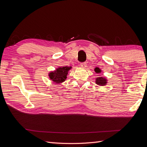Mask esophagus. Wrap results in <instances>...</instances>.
<instances>
[{
    "label": "esophagus",
    "instance_id": "obj_1",
    "mask_svg": "<svg viewBox=\"0 0 147 147\" xmlns=\"http://www.w3.org/2000/svg\"><path fill=\"white\" fill-rule=\"evenodd\" d=\"M80 66L84 68V67H86L87 64H86V63H81L80 64Z\"/></svg>",
    "mask_w": 147,
    "mask_h": 147
}]
</instances>
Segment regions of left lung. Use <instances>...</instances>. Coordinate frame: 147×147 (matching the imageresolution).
<instances>
[{
  "label": "left lung",
  "instance_id": "obj_1",
  "mask_svg": "<svg viewBox=\"0 0 147 147\" xmlns=\"http://www.w3.org/2000/svg\"><path fill=\"white\" fill-rule=\"evenodd\" d=\"M94 70H95V72H96V73H100V70L99 68L96 67ZM106 82H107L106 79H105V78H102V77H98V78H96V83H97V84H99V85H101V86L105 85V84L106 83H107Z\"/></svg>",
  "mask_w": 147,
  "mask_h": 147
}]
</instances>
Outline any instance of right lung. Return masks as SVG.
Listing matches in <instances>:
<instances>
[{
    "instance_id": "obj_1",
    "label": "right lung",
    "mask_w": 147,
    "mask_h": 147,
    "mask_svg": "<svg viewBox=\"0 0 147 147\" xmlns=\"http://www.w3.org/2000/svg\"><path fill=\"white\" fill-rule=\"evenodd\" d=\"M71 69V67L65 66L63 67L57 69L54 72H51L49 74L50 78L52 80L56 83H59L65 81L67 78V75L68 74V71Z\"/></svg>"
}]
</instances>
